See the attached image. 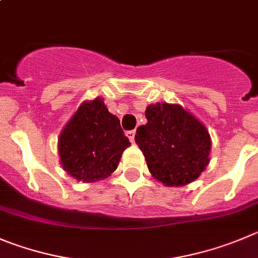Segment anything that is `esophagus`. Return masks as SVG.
Listing matches in <instances>:
<instances>
[{
  "label": "esophagus",
  "mask_w": 258,
  "mask_h": 258,
  "mask_svg": "<svg viewBox=\"0 0 258 258\" xmlns=\"http://www.w3.org/2000/svg\"><path fill=\"white\" fill-rule=\"evenodd\" d=\"M135 134H136V132H135V130H131V131H127V134H126L127 137H128L131 143H135Z\"/></svg>",
  "instance_id": "1"
}]
</instances>
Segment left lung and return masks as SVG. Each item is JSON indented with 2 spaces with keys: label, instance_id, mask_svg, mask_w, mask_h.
Here are the masks:
<instances>
[{
  "label": "left lung",
  "instance_id": "8db88e82",
  "mask_svg": "<svg viewBox=\"0 0 258 258\" xmlns=\"http://www.w3.org/2000/svg\"><path fill=\"white\" fill-rule=\"evenodd\" d=\"M148 123L135 141L151 175L164 186H186L209 165L211 139L206 127L183 107L156 103L146 108Z\"/></svg>",
  "mask_w": 258,
  "mask_h": 258
}]
</instances>
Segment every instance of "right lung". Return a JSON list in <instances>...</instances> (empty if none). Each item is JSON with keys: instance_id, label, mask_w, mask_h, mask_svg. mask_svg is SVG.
Wrapping results in <instances>:
<instances>
[{"instance_id": "1", "label": "right lung", "mask_w": 258, "mask_h": 258, "mask_svg": "<svg viewBox=\"0 0 258 258\" xmlns=\"http://www.w3.org/2000/svg\"><path fill=\"white\" fill-rule=\"evenodd\" d=\"M131 143L118 117L109 113L102 98L84 102L58 139L62 168L75 179L91 183L109 177Z\"/></svg>"}]
</instances>
